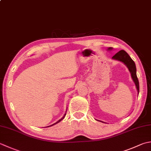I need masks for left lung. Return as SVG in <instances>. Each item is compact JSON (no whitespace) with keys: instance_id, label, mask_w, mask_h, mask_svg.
<instances>
[{"instance_id":"left-lung-1","label":"left lung","mask_w":151,"mask_h":151,"mask_svg":"<svg viewBox=\"0 0 151 151\" xmlns=\"http://www.w3.org/2000/svg\"><path fill=\"white\" fill-rule=\"evenodd\" d=\"M111 49L112 48H109V50ZM113 59L123 62V63L127 66V67L128 68L129 72L131 73L133 81H134L135 86H136L137 90L139 93V81L136 74V67H135L134 61L132 60V59L129 57V55L127 54V52H125L124 50H120L119 52H117L116 54L113 56Z\"/></svg>"}]
</instances>
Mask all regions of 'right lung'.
I'll list each match as a JSON object with an SVG mask.
<instances>
[{"mask_svg":"<svg viewBox=\"0 0 151 151\" xmlns=\"http://www.w3.org/2000/svg\"><path fill=\"white\" fill-rule=\"evenodd\" d=\"M65 116H63V118H62V119H61L60 120H59L58 121V122H55V123H54V124H52V125H51V126H53V125H54V124H58V122H60V121H61L62 120H63V119H64V117H65ZM48 127H49V126H48Z\"/></svg>","mask_w":151,"mask_h":151,"instance_id":"right-lung-1","label":"right lung"}]
</instances>
